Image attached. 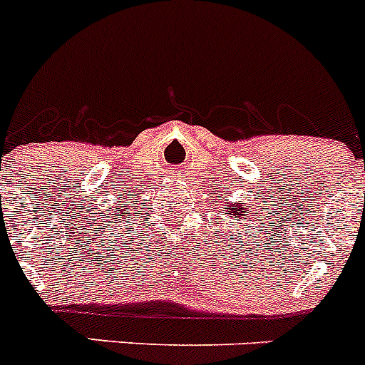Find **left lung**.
<instances>
[{
  "label": "left lung",
  "instance_id": "1",
  "mask_svg": "<svg viewBox=\"0 0 365 365\" xmlns=\"http://www.w3.org/2000/svg\"><path fill=\"white\" fill-rule=\"evenodd\" d=\"M241 210H243V206H241ZM235 212H240V206H237V210H235ZM235 215H237V214H235ZM241 215V214H240Z\"/></svg>",
  "mask_w": 365,
  "mask_h": 365
}]
</instances>
